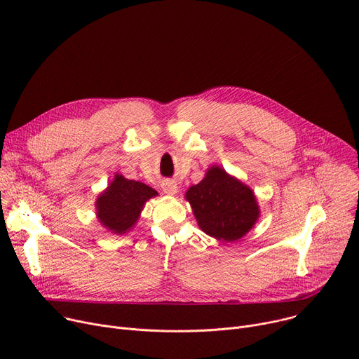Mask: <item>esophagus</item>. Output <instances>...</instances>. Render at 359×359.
<instances>
[{"label": "esophagus", "mask_w": 359, "mask_h": 359, "mask_svg": "<svg viewBox=\"0 0 359 359\" xmlns=\"http://www.w3.org/2000/svg\"><path fill=\"white\" fill-rule=\"evenodd\" d=\"M161 189H163L164 194L173 196V195L177 194L179 186H177V183L175 180H164L163 184H161Z\"/></svg>", "instance_id": "34e87169"}]
</instances>
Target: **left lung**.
<instances>
[{"label":"left lung","instance_id":"left-lung-1","mask_svg":"<svg viewBox=\"0 0 359 359\" xmlns=\"http://www.w3.org/2000/svg\"><path fill=\"white\" fill-rule=\"evenodd\" d=\"M199 229L219 241L233 243L246 236L257 222L260 208L252 187L211 165L205 177L184 195Z\"/></svg>","mask_w":359,"mask_h":359}]
</instances>
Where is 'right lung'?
Listing matches in <instances>:
<instances>
[{"instance_id":"right-lung-1","label":"right lung","mask_w":359,"mask_h":359,"mask_svg":"<svg viewBox=\"0 0 359 359\" xmlns=\"http://www.w3.org/2000/svg\"><path fill=\"white\" fill-rule=\"evenodd\" d=\"M157 195V191L145 183L116 173L94 203L96 217L107 231L123 236L135 227L147 201Z\"/></svg>"}]
</instances>
